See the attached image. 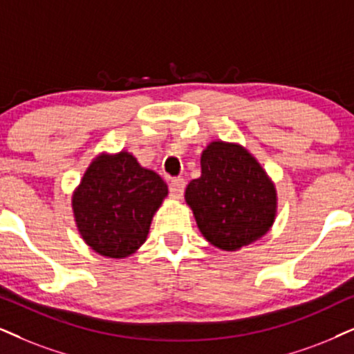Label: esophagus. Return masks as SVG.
Returning a JSON list of instances; mask_svg holds the SVG:
<instances>
[{"label": "esophagus", "instance_id": "1", "mask_svg": "<svg viewBox=\"0 0 354 354\" xmlns=\"http://www.w3.org/2000/svg\"><path fill=\"white\" fill-rule=\"evenodd\" d=\"M185 187H186L185 178H174V180H171V183H169V192H171L174 199L181 198L183 192H185Z\"/></svg>", "mask_w": 354, "mask_h": 354}]
</instances>
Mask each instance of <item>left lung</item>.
Returning <instances> with one entry per match:
<instances>
[{
  "label": "left lung",
  "mask_w": 354,
  "mask_h": 354,
  "mask_svg": "<svg viewBox=\"0 0 354 354\" xmlns=\"http://www.w3.org/2000/svg\"><path fill=\"white\" fill-rule=\"evenodd\" d=\"M198 229L222 252H239L271 230L274 181L243 145L212 140L201 153V176L185 191Z\"/></svg>",
  "instance_id": "obj_1"
}]
</instances>
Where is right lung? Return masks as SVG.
Instances as JSON below:
<instances>
[{"instance_id":"add662e5","label":"right lung","mask_w":354,"mask_h":354,"mask_svg":"<svg viewBox=\"0 0 354 354\" xmlns=\"http://www.w3.org/2000/svg\"><path fill=\"white\" fill-rule=\"evenodd\" d=\"M168 186L131 151H102L93 158L71 194L80 236L104 258L131 257L145 243Z\"/></svg>"}]
</instances>
